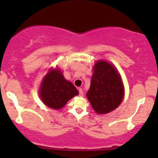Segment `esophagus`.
<instances>
[{
  "instance_id": "1",
  "label": "esophagus",
  "mask_w": 158,
  "mask_h": 158,
  "mask_svg": "<svg viewBox=\"0 0 158 158\" xmlns=\"http://www.w3.org/2000/svg\"><path fill=\"white\" fill-rule=\"evenodd\" d=\"M78 90H79V95H80V96H82V95H83V91H82V89L81 88H79V89H78Z\"/></svg>"
}]
</instances>
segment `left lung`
I'll use <instances>...</instances> for the list:
<instances>
[{"label": "left lung", "mask_w": 158, "mask_h": 158, "mask_svg": "<svg viewBox=\"0 0 158 158\" xmlns=\"http://www.w3.org/2000/svg\"><path fill=\"white\" fill-rule=\"evenodd\" d=\"M86 96L98 114L109 113L121 104L124 97L123 84L112 65L103 60L95 63Z\"/></svg>", "instance_id": "1"}]
</instances>
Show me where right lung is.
<instances>
[{
	"mask_svg": "<svg viewBox=\"0 0 158 158\" xmlns=\"http://www.w3.org/2000/svg\"><path fill=\"white\" fill-rule=\"evenodd\" d=\"M43 102L53 109H60L79 94L73 83L66 80L60 70H50L44 79L40 89Z\"/></svg>",
	"mask_w": 158,
	"mask_h": 158,
	"instance_id": "right-lung-1",
	"label": "right lung"
}]
</instances>
